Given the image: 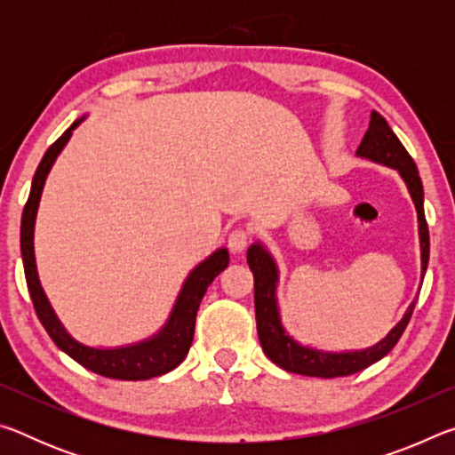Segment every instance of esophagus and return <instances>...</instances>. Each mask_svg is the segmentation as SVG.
<instances>
[{
    "label": "esophagus",
    "mask_w": 455,
    "mask_h": 455,
    "mask_svg": "<svg viewBox=\"0 0 455 455\" xmlns=\"http://www.w3.org/2000/svg\"><path fill=\"white\" fill-rule=\"evenodd\" d=\"M249 241H251L249 230L236 228V230H233V233L228 235V249L233 251V252H243L246 246H249Z\"/></svg>",
    "instance_id": "1"
}]
</instances>
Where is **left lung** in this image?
Listing matches in <instances>:
<instances>
[{
	"label": "left lung",
	"instance_id": "obj_1",
	"mask_svg": "<svg viewBox=\"0 0 455 455\" xmlns=\"http://www.w3.org/2000/svg\"><path fill=\"white\" fill-rule=\"evenodd\" d=\"M357 156L371 160V163L394 168L402 176L410 196L418 211L419 222V249H421V283L426 276L429 260V230L423 214V184L419 179L418 166H415L410 152L403 148L399 138L389 128L387 120L375 110L371 112L369 128L357 148ZM246 263H249L252 276H255V315H257V333L263 345L265 355L275 365L289 373H299L307 377H345L357 373L361 369L373 365L375 361L383 359L395 347L399 337L411 319L415 301L407 307L402 321L385 335L379 343L367 349L357 351H323L309 347L292 339L281 323L279 301H276V284H279V267H276L271 252L263 243H252L246 251ZM421 287V284H419Z\"/></svg>",
	"mask_w": 455,
	"mask_h": 455
}]
</instances>
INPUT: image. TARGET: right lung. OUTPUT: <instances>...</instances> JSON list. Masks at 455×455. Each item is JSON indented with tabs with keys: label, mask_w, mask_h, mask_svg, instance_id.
Listing matches in <instances>:
<instances>
[{
	"label": "right lung",
	"mask_w": 455,
	"mask_h": 455,
	"mask_svg": "<svg viewBox=\"0 0 455 455\" xmlns=\"http://www.w3.org/2000/svg\"><path fill=\"white\" fill-rule=\"evenodd\" d=\"M84 118L82 116L74 122V124L61 134L56 142H53L48 152L44 154L40 166L34 174L32 190H29V198L26 203L24 214H21V259H24V271L29 295L36 307L37 319L42 321L44 329L48 331L52 341L58 347L70 355L74 361H78L82 367L90 369L98 375L110 377V379H124V381H144L152 379V377L164 375L172 371L174 367H179L184 357L188 355V349L192 345V337H195V323H196V311L203 301L209 284L217 279L220 271H225L228 267V251L222 249L214 251L211 257H206L203 263H198L188 273L187 281H184L182 289L176 297L174 307L164 327L154 333L148 339H142L138 343L122 345V347H90V345L80 343L78 339H74L64 323L58 319L56 311L52 309V305L45 297L42 289L40 276H37L36 267V252H34V227H36V214L37 206H40L42 190L45 179L52 171L53 163L60 156V152L64 150V146L72 138V132L78 128Z\"/></svg>",
	"instance_id": "obj_1"
}]
</instances>
